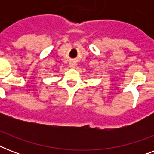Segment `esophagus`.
<instances>
[{"label":"esophagus","mask_w":154,"mask_h":154,"mask_svg":"<svg viewBox=\"0 0 154 154\" xmlns=\"http://www.w3.org/2000/svg\"><path fill=\"white\" fill-rule=\"evenodd\" d=\"M70 67L71 68H75L76 67V64H75V63H70Z\"/></svg>","instance_id":"esophagus-1"}]
</instances>
